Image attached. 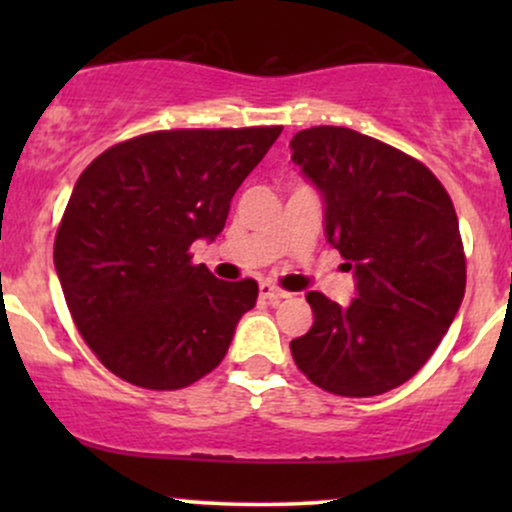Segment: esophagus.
I'll return each instance as SVG.
<instances>
[{
  "label": "esophagus",
  "instance_id": "esophagus-1",
  "mask_svg": "<svg viewBox=\"0 0 512 512\" xmlns=\"http://www.w3.org/2000/svg\"><path fill=\"white\" fill-rule=\"evenodd\" d=\"M260 298L269 303H279L281 298H289V293L276 289L274 284H267V281H264V284H260Z\"/></svg>",
  "mask_w": 512,
  "mask_h": 512
}]
</instances>
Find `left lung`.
<instances>
[{"label": "left lung", "instance_id": "1", "mask_svg": "<svg viewBox=\"0 0 512 512\" xmlns=\"http://www.w3.org/2000/svg\"><path fill=\"white\" fill-rule=\"evenodd\" d=\"M291 161L313 182L325 238L354 269L349 305L310 291L315 322L291 354L310 383L373 397L407 383L431 358L464 298L455 207L424 163L349 127H310Z\"/></svg>", "mask_w": 512, "mask_h": 512}]
</instances>
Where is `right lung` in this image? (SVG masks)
<instances>
[{
    "label": "right lung",
    "mask_w": 512,
    "mask_h": 512,
    "mask_svg": "<svg viewBox=\"0 0 512 512\" xmlns=\"http://www.w3.org/2000/svg\"><path fill=\"white\" fill-rule=\"evenodd\" d=\"M281 127L170 129L103 151L76 180L55 269L76 330L110 373L180 390L226 356L257 281H221L190 245L223 231L231 199Z\"/></svg>",
    "instance_id": "right-lung-1"
}]
</instances>
